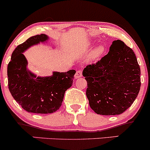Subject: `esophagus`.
<instances>
[{"label": "esophagus", "mask_w": 150, "mask_h": 150, "mask_svg": "<svg viewBox=\"0 0 150 150\" xmlns=\"http://www.w3.org/2000/svg\"><path fill=\"white\" fill-rule=\"evenodd\" d=\"M82 76V71H81V70H78L76 71V72L75 74V79H78V78H80V77Z\"/></svg>", "instance_id": "1"}]
</instances>
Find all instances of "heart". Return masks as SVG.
Returning <instances> with one entry per match:
<instances>
[{
	"label": "heart",
	"mask_w": 150,
	"mask_h": 150,
	"mask_svg": "<svg viewBox=\"0 0 150 150\" xmlns=\"http://www.w3.org/2000/svg\"><path fill=\"white\" fill-rule=\"evenodd\" d=\"M103 51H104V48H103V46H98L97 47L95 50H93L92 52V57L93 58H97L99 56L102 55Z\"/></svg>",
	"instance_id": "1"
}]
</instances>
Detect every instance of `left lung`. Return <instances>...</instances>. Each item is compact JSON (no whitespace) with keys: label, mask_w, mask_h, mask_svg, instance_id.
Listing matches in <instances>:
<instances>
[{"label":"left lung","mask_w":150,"mask_h":150,"mask_svg":"<svg viewBox=\"0 0 150 150\" xmlns=\"http://www.w3.org/2000/svg\"><path fill=\"white\" fill-rule=\"evenodd\" d=\"M82 75L87 81L86 95L97 114L120 115L137 98L141 71L132 48L123 41L112 42L108 53L96 64L88 65Z\"/></svg>","instance_id":"left-lung-1"}]
</instances>
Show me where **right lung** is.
Listing matches in <instances>:
<instances>
[{
	"label": "right lung",
	"instance_id": "1",
	"mask_svg": "<svg viewBox=\"0 0 150 150\" xmlns=\"http://www.w3.org/2000/svg\"><path fill=\"white\" fill-rule=\"evenodd\" d=\"M44 34L31 37L13 50L8 65V89L14 100L29 112L48 114L60 108L65 92L73 84L75 70L52 72L50 76H37L27 69V61L23 52L31 46L45 42Z\"/></svg>",
	"mask_w": 150,
	"mask_h": 150
}]
</instances>
